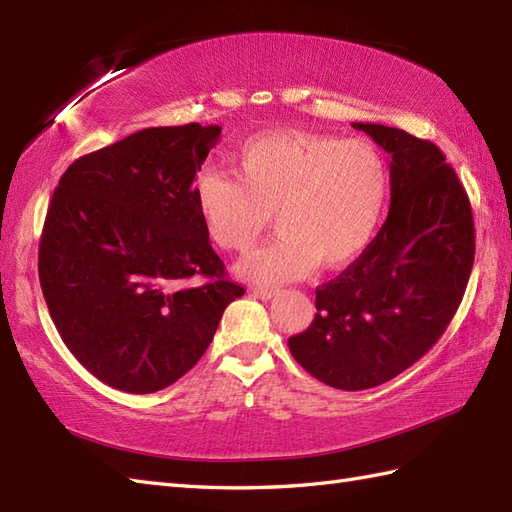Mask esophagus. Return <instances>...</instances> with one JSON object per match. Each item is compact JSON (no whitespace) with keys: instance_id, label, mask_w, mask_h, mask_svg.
Here are the masks:
<instances>
[{"instance_id":"esophagus-1","label":"esophagus","mask_w":512,"mask_h":512,"mask_svg":"<svg viewBox=\"0 0 512 512\" xmlns=\"http://www.w3.org/2000/svg\"><path fill=\"white\" fill-rule=\"evenodd\" d=\"M277 295H279L277 288H255L253 290V297L262 299V301H270V299H275Z\"/></svg>"}]
</instances>
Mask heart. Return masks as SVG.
I'll use <instances>...</instances> for the list:
<instances>
[{"label": "heart", "mask_w": 512, "mask_h": 512, "mask_svg": "<svg viewBox=\"0 0 512 512\" xmlns=\"http://www.w3.org/2000/svg\"><path fill=\"white\" fill-rule=\"evenodd\" d=\"M237 178L206 169L195 206L213 242L246 253L275 213L279 235L239 264L255 284L301 279L319 264L339 270L372 246L389 200V165L369 140L275 132L246 140Z\"/></svg>", "instance_id": "heart-1"}]
</instances>
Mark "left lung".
Returning a JSON list of instances; mask_svg holds the SVG:
<instances>
[{
    "label": "left lung",
    "mask_w": 512,
    "mask_h": 512,
    "mask_svg": "<svg viewBox=\"0 0 512 512\" xmlns=\"http://www.w3.org/2000/svg\"><path fill=\"white\" fill-rule=\"evenodd\" d=\"M391 156V202L372 246L317 288L295 361L343 391L383 385L427 354L458 312L475 257L471 202L442 151L402 129L352 123Z\"/></svg>",
    "instance_id": "1"
}]
</instances>
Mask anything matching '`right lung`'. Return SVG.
Masks as SVG:
<instances>
[{"mask_svg":"<svg viewBox=\"0 0 512 512\" xmlns=\"http://www.w3.org/2000/svg\"><path fill=\"white\" fill-rule=\"evenodd\" d=\"M220 132L143 129L74 160L54 189L39 244L50 317L76 361L127 394L187 374L244 295L195 206V173ZM193 276L205 284L184 287Z\"/></svg>","mask_w":512,"mask_h":512,"instance_id":"right-lung-1","label":"right lung"}]
</instances>
